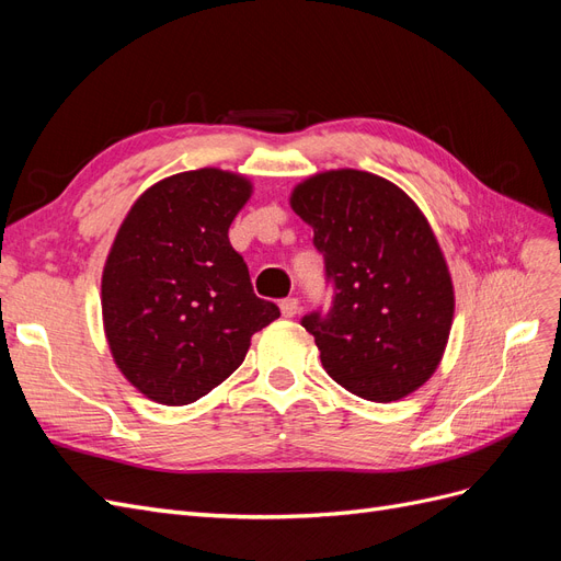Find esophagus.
I'll return each mask as SVG.
<instances>
[{
    "mask_svg": "<svg viewBox=\"0 0 561 561\" xmlns=\"http://www.w3.org/2000/svg\"><path fill=\"white\" fill-rule=\"evenodd\" d=\"M297 311H299V299H295V297H287V299H283V301H280V313H283L285 318H293V316H297Z\"/></svg>",
    "mask_w": 561,
    "mask_h": 561,
    "instance_id": "obj_1",
    "label": "esophagus"
}]
</instances>
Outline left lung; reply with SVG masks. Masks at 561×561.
I'll use <instances>...</instances> for the list:
<instances>
[{
    "label": "left lung",
    "mask_w": 561,
    "mask_h": 561,
    "mask_svg": "<svg viewBox=\"0 0 561 561\" xmlns=\"http://www.w3.org/2000/svg\"><path fill=\"white\" fill-rule=\"evenodd\" d=\"M290 206L313 227L334 287L328 313L301 318L322 367L371 402L414 393L443 360L454 320L451 276L426 215L393 182L353 168L304 180Z\"/></svg>",
    "instance_id": "left-lung-1"
}]
</instances>
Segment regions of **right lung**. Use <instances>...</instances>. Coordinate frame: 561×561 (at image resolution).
I'll return each mask as SVG.
<instances>
[{
    "instance_id": "obj_1",
    "label": "right lung",
    "mask_w": 561,
    "mask_h": 561,
    "mask_svg": "<svg viewBox=\"0 0 561 561\" xmlns=\"http://www.w3.org/2000/svg\"><path fill=\"white\" fill-rule=\"evenodd\" d=\"M252 194L248 178L198 168L133 203L103 271L112 358L142 396L190 404L245 360L250 336L280 311L260 299L229 227Z\"/></svg>"
}]
</instances>
